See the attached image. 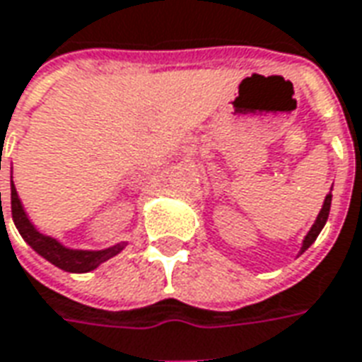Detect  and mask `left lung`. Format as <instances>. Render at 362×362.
Returning a JSON list of instances; mask_svg holds the SVG:
<instances>
[{"mask_svg":"<svg viewBox=\"0 0 362 362\" xmlns=\"http://www.w3.org/2000/svg\"><path fill=\"white\" fill-rule=\"evenodd\" d=\"M329 206H332V193L325 197L324 206H322V210H320V214H317L316 222H314V226L310 228V232L306 234V238H304L300 253H304V251L308 250L312 243L316 242V238L320 235V232H322V228L325 226V222H327V216H329Z\"/></svg>","mask_w":362,"mask_h":362,"instance_id":"obj_1","label":"left lung"}]
</instances>
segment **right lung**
<instances>
[{
  "label": "right lung",
  "mask_w": 362,
  "mask_h": 362,
  "mask_svg": "<svg viewBox=\"0 0 362 362\" xmlns=\"http://www.w3.org/2000/svg\"><path fill=\"white\" fill-rule=\"evenodd\" d=\"M4 214V210H1ZM11 216L15 226L19 230V234L23 235V240L29 243L33 250L37 251L38 255H42L46 261H50L52 265L60 267L62 271L68 273H89L97 269L103 261L115 257L117 253L124 250L127 243H117L112 247L101 251H83V250H70L64 247L62 243L56 242L50 235H45L38 232L37 228L33 226V222L27 216V212L23 210V204L19 201L17 189L11 181Z\"/></svg>",
  "instance_id": "obj_1"
}]
</instances>
